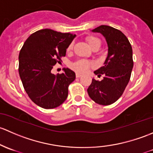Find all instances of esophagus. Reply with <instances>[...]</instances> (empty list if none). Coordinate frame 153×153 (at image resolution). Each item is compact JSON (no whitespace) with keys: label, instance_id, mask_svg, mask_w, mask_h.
I'll list each match as a JSON object with an SVG mask.
<instances>
[{"label":"esophagus","instance_id":"esophagus-1","mask_svg":"<svg viewBox=\"0 0 153 153\" xmlns=\"http://www.w3.org/2000/svg\"><path fill=\"white\" fill-rule=\"evenodd\" d=\"M80 76H82V74H79V73H76V78H79Z\"/></svg>","mask_w":153,"mask_h":153}]
</instances>
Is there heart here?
<instances>
[{"label": "heart", "mask_w": 153, "mask_h": 153, "mask_svg": "<svg viewBox=\"0 0 153 153\" xmlns=\"http://www.w3.org/2000/svg\"><path fill=\"white\" fill-rule=\"evenodd\" d=\"M86 40H87L88 43L89 44L90 46L91 47V48H94L97 45H100V40L98 38H97V37L90 36V37H88L86 38ZM73 47L74 44L73 42H71L68 46L67 51H71L73 49ZM91 65L92 64H91V62L90 61L86 60V59H79V60H76V62H73L71 65V68L73 70H74L76 72H79V73H85L88 69H89V68L91 67Z\"/></svg>", "instance_id": "b5f03b06"}]
</instances>
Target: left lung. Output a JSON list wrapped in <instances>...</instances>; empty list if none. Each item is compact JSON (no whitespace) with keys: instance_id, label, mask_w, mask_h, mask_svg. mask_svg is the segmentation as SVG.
<instances>
[{"instance_id":"8db88e82","label":"left lung","mask_w":153,"mask_h":153,"mask_svg":"<svg viewBox=\"0 0 153 153\" xmlns=\"http://www.w3.org/2000/svg\"><path fill=\"white\" fill-rule=\"evenodd\" d=\"M106 39L108 53L104 66L94 71L101 81L92 79L88 94L99 105H109L116 102L127 87L133 67V49L125 35L115 28L102 25L92 30Z\"/></svg>"}]
</instances>
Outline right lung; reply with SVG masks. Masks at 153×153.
I'll return each instance as SVG.
<instances>
[{
	"mask_svg": "<svg viewBox=\"0 0 153 153\" xmlns=\"http://www.w3.org/2000/svg\"><path fill=\"white\" fill-rule=\"evenodd\" d=\"M75 37L71 33L41 29L31 34L20 50L18 71L23 88L31 101L42 108H57L67 99L75 73L64 68V73L54 75L51 69L62 61Z\"/></svg>",
	"mask_w": 153,
	"mask_h": 153,
	"instance_id": "add662e5",
	"label": "right lung"
}]
</instances>
